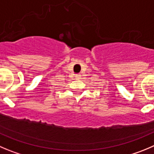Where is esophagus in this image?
Returning <instances> with one entry per match:
<instances>
[{
    "label": "esophagus",
    "mask_w": 154,
    "mask_h": 154,
    "mask_svg": "<svg viewBox=\"0 0 154 154\" xmlns=\"http://www.w3.org/2000/svg\"><path fill=\"white\" fill-rule=\"evenodd\" d=\"M80 77H81V75H80V74H76L75 75V78L76 79H79Z\"/></svg>",
    "instance_id": "34e87169"
}]
</instances>
